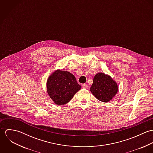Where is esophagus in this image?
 <instances>
[{
  "mask_svg": "<svg viewBox=\"0 0 153 153\" xmlns=\"http://www.w3.org/2000/svg\"><path fill=\"white\" fill-rule=\"evenodd\" d=\"M82 87L83 88H84V89H87L88 88V85L87 84H82Z\"/></svg>",
  "mask_w": 153,
  "mask_h": 153,
  "instance_id": "34e87169",
  "label": "esophagus"
}]
</instances>
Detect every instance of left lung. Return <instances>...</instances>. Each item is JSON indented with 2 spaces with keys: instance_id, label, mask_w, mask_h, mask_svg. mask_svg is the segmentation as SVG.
<instances>
[{
  "instance_id": "obj_1",
  "label": "left lung",
  "mask_w": 153,
  "mask_h": 153,
  "mask_svg": "<svg viewBox=\"0 0 153 153\" xmlns=\"http://www.w3.org/2000/svg\"><path fill=\"white\" fill-rule=\"evenodd\" d=\"M118 90L117 83L104 72L97 74L93 79L90 91L93 95L103 102H109L117 94Z\"/></svg>"
}]
</instances>
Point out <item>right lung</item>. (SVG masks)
<instances>
[{
    "label": "right lung",
    "instance_id": "obj_1",
    "mask_svg": "<svg viewBox=\"0 0 153 153\" xmlns=\"http://www.w3.org/2000/svg\"><path fill=\"white\" fill-rule=\"evenodd\" d=\"M47 92L56 105L69 102L81 88L75 76L67 71L57 69L52 73L46 82Z\"/></svg>",
    "mask_w": 153,
    "mask_h": 153
}]
</instances>
